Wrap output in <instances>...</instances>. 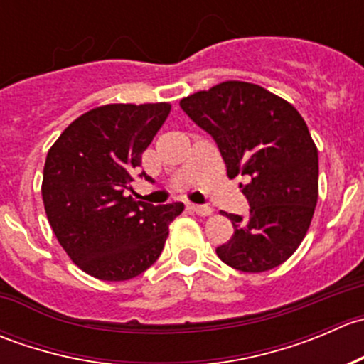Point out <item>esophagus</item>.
<instances>
[{
	"mask_svg": "<svg viewBox=\"0 0 364 364\" xmlns=\"http://www.w3.org/2000/svg\"><path fill=\"white\" fill-rule=\"evenodd\" d=\"M188 208L192 209V211L196 213V215H199V216H209V215H213V209H211V208H208V205H200V204H190Z\"/></svg>",
	"mask_w": 364,
	"mask_h": 364,
	"instance_id": "esophagus-1",
	"label": "esophagus"
}]
</instances>
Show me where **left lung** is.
<instances>
[{
  "instance_id": "obj_1",
  "label": "left lung",
  "mask_w": 364,
  "mask_h": 364,
  "mask_svg": "<svg viewBox=\"0 0 364 364\" xmlns=\"http://www.w3.org/2000/svg\"><path fill=\"white\" fill-rule=\"evenodd\" d=\"M215 139L230 179L250 204L247 218L229 213L234 234L216 255L243 273L284 264L304 240L318 199V151L294 105L243 80H225L179 102Z\"/></svg>"
}]
</instances>
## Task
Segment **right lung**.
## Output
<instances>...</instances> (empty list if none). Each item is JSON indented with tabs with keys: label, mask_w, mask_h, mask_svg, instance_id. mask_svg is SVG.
Instances as JSON below:
<instances>
[{
	"label": "right lung",
	"mask_w": 364,
	"mask_h": 364,
	"mask_svg": "<svg viewBox=\"0 0 364 364\" xmlns=\"http://www.w3.org/2000/svg\"><path fill=\"white\" fill-rule=\"evenodd\" d=\"M168 112L167 102L102 105L72 121L47 153V220L70 259L98 280L124 282L144 273L185 209L181 203L151 205L127 196Z\"/></svg>",
	"instance_id": "obj_1"
}]
</instances>
